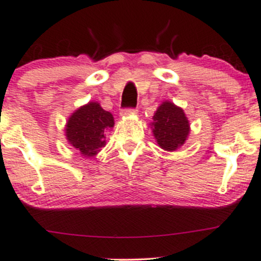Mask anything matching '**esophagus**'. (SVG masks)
I'll use <instances>...</instances> for the list:
<instances>
[{
    "instance_id": "esophagus-1",
    "label": "esophagus",
    "mask_w": 261,
    "mask_h": 261,
    "mask_svg": "<svg viewBox=\"0 0 261 261\" xmlns=\"http://www.w3.org/2000/svg\"><path fill=\"white\" fill-rule=\"evenodd\" d=\"M136 112H138V110H136V109H125V110H121L120 116H121V117L125 118L126 116L134 115V114H136Z\"/></svg>"
}]
</instances>
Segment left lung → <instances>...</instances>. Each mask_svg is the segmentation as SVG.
Returning a JSON list of instances; mask_svg holds the SVG:
<instances>
[{
    "mask_svg": "<svg viewBox=\"0 0 261 261\" xmlns=\"http://www.w3.org/2000/svg\"><path fill=\"white\" fill-rule=\"evenodd\" d=\"M150 126L158 145L165 151H175L183 146L191 131L183 109L170 101H164L158 107Z\"/></svg>",
    "mask_w": 261,
    "mask_h": 261,
    "instance_id": "obj_1",
    "label": "left lung"
}]
</instances>
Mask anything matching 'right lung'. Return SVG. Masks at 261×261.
Masks as SVG:
<instances>
[{
  "mask_svg": "<svg viewBox=\"0 0 261 261\" xmlns=\"http://www.w3.org/2000/svg\"><path fill=\"white\" fill-rule=\"evenodd\" d=\"M115 126L114 116L91 101L75 110L65 123L68 144L86 158L96 156L106 146V134Z\"/></svg>",
  "mask_w": 261,
  "mask_h": 261,
  "instance_id": "right-lung-1",
  "label": "right lung"
}]
</instances>
